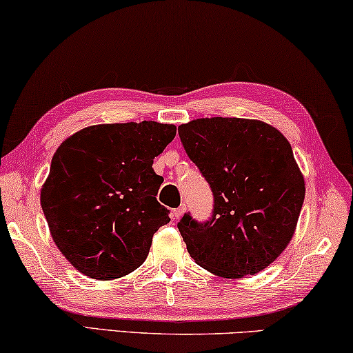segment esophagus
<instances>
[{
	"mask_svg": "<svg viewBox=\"0 0 353 353\" xmlns=\"http://www.w3.org/2000/svg\"><path fill=\"white\" fill-rule=\"evenodd\" d=\"M183 212H185V205H182V207H179V209L172 210V215H171L172 220H179V218L183 215Z\"/></svg>",
	"mask_w": 353,
	"mask_h": 353,
	"instance_id": "esophagus-1",
	"label": "esophagus"
}]
</instances>
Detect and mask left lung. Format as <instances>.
I'll list each match as a JSON object with an SVG mask.
<instances>
[{"label":"left lung","instance_id":"left-lung-1","mask_svg":"<svg viewBox=\"0 0 353 353\" xmlns=\"http://www.w3.org/2000/svg\"><path fill=\"white\" fill-rule=\"evenodd\" d=\"M179 135L215 198L210 221L185 214L177 225L190 256L229 279L264 270L292 240L305 199L286 137L242 117L193 119L179 125Z\"/></svg>","mask_w":353,"mask_h":353}]
</instances>
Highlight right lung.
<instances>
[{"label": "right lung", "instance_id": "obj_1", "mask_svg": "<svg viewBox=\"0 0 353 353\" xmlns=\"http://www.w3.org/2000/svg\"><path fill=\"white\" fill-rule=\"evenodd\" d=\"M154 121L81 128L56 149L41 205L56 247L78 272L108 281L143 264L170 223L152 163L176 137Z\"/></svg>", "mask_w": 353, "mask_h": 353}]
</instances>
